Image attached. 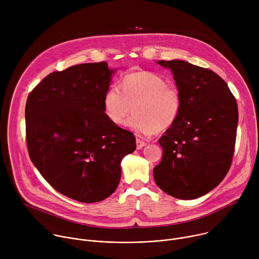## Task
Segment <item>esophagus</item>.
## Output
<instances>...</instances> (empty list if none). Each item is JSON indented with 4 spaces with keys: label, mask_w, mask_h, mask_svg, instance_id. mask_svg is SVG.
<instances>
[{
    "label": "esophagus",
    "mask_w": 259,
    "mask_h": 259,
    "mask_svg": "<svg viewBox=\"0 0 259 259\" xmlns=\"http://www.w3.org/2000/svg\"><path fill=\"white\" fill-rule=\"evenodd\" d=\"M145 144H146L145 141H143V140H141V139H139V138L136 139V147H137V150L142 149V147H143Z\"/></svg>",
    "instance_id": "1"
}]
</instances>
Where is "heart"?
<instances>
[{"label": "heart", "instance_id": "obj_1", "mask_svg": "<svg viewBox=\"0 0 259 259\" xmlns=\"http://www.w3.org/2000/svg\"><path fill=\"white\" fill-rule=\"evenodd\" d=\"M103 112L117 126L125 123L141 135L153 134L170 128L182 108V95L175 86L167 85L155 72L140 70L130 72L121 81V89L110 86L103 96Z\"/></svg>", "mask_w": 259, "mask_h": 259}]
</instances>
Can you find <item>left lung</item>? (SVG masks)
Segmentation results:
<instances>
[{
  "label": "left lung",
  "instance_id": "8db88e82",
  "mask_svg": "<svg viewBox=\"0 0 259 259\" xmlns=\"http://www.w3.org/2000/svg\"><path fill=\"white\" fill-rule=\"evenodd\" d=\"M158 63L172 70L182 108L159 139L163 158L154 168V178L174 198L197 199L217 187L231 168L239 120L237 101L213 70L178 59Z\"/></svg>",
  "mask_w": 259,
  "mask_h": 259
}]
</instances>
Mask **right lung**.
Masks as SVG:
<instances>
[{
    "instance_id": "1",
    "label": "right lung",
    "mask_w": 259,
    "mask_h": 259,
    "mask_svg": "<svg viewBox=\"0 0 259 259\" xmlns=\"http://www.w3.org/2000/svg\"><path fill=\"white\" fill-rule=\"evenodd\" d=\"M113 72L105 61L56 70L26 100L31 162L58 193L83 203L102 201L116 191L121 161L136 149L134 134L103 112Z\"/></svg>"
}]
</instances>
